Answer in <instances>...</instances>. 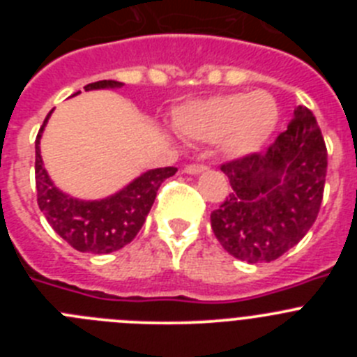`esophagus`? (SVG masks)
Masks as SVG:
<instances>
[{
  "label": "esophagus",
  "instance_id": "esophagus-1",
  "mask_svg": "<svg viewBox=\"0 0 357 357\" xmlns=\"http://www.w3.org/2000/svg\"><path fill=\"white\" fill-rule=\"evenodd\" d=\"M184 172L188 173V175H198V173L202 172H207V166L206 164H188L184 168Z\"/></svg>",
  "mask_w": 357,
  "mask_h": 357
}]
</instances>
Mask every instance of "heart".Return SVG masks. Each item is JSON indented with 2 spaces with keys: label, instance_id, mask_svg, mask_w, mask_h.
I'll list each match as a JSON object with an SVG mask.
<instances>
[{
  "label": "heart",
  "instance_id": "b5f03b06",
  "mask_svg": "<svg viewBox=\"0 0 357 357\" xmlns=\"http://www.w3.org/2000/svg\"><path fill=\"white\" fill-rule=\"evenodd\" d=\"M279 121L272 94L232 93L195 100L173 112L178 134L193 141H218L227 157L239 159L259 151Z\"/></svg>",
  "mask_w": 357,
  "mask_h": 357
}]
</instances>
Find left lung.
Segmentation results:
<instances>
[{
	"mask_svg": "<svg viewBox=\"0 0 357 357\" xmlns=\"http://www.w3.org/2000/svg\"><path fill=\"white\" fill-rule=\"evenodd\" d=\"M232 193L211 213L220 245L247 263H270L301 241L318 216L327 148L313 112L298 105L266 151L222 164Z\"/></svg>",
	"mask_w": 357,
	"mask_h": 357,
	"instance_id": "1",
	"label": "left lung"
}]
</instances>
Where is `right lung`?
<instances>
[{"label":"right lung","mask_w":357,"mask_h":357,"mask_svg":"<svg viewBox=\"0 0 357 357\" xmlns=\"http://www.w3.org/2000/svg\"><path fill=\"white\" fill-rule=\"evenodd\" d=\"M121 82L100 80L87 84L85 91L114 89ZM78 94V93H75ZM50 114L36 139V188L37 204L56 234L78 252L110 254L132 241L143 227L150 213L157 191L166 178L176 173V168H157L143 173L112 197L103 200H78L56 189L44 169L40 157V137Z\"/></svg>","instance_id":"1"}]
</instances>
